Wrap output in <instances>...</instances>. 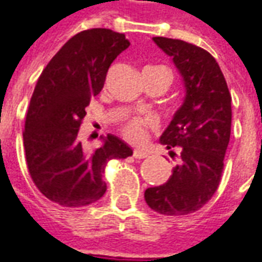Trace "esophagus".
Instances as JSON below:
<instances>
[{
    "instance_id": "esophagus-1",
    "label": "esophagus",
    "mask_w": 262,
    "mask_h": 262,
    "mask_svg": "<svg viewBox=\"0 0 262 262\" xmlns=\"http://www.w3.org/2000/svg\"><path fill=\"white\" fill-rule=\"evenodd\" d=\"M148 156L147 151H144V150H140V148H135L133 150V157L135 159H146Z\"/></svg>"
}]
</instances>
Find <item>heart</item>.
<instances>
[{
  "label": "heart",
  "instance_id": "1",
  "mask_svg": "<svg viewBox=\"0 0 262 262\" xmlns=\"http://www.w3.org/2000/svg\"><path fill=\"white\" fill-rule=\"evenodd\" d=\"M148 69H164V67H148ZM153 119L148 116H132L120 125V133L126 140L139 143L146 137L147 129L153 127Z\"/></svg>",
  "mask_w": 262,
  "mask_h": 262
}]
</instances>
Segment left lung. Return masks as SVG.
<instances>
[{
	"mask_svg": "<svg viewBox=\"0 0 262 262\" xmlns=\"http://www.w3.org/2000/svg\"><path fill=\"white\" fill-rule=\"evenodd\" d=\"M180 70L187 97L160 142L180 163L168 181L147 188L144 199L157 213L196 212L217 191L230 140L231 95L217 61L205 49L180 39L153 37Z\"/></svg>",
	"mask_w": 262,
	"mask_h": 262,
	"instance_id": "1",
	"label": "left lung"
}]
</instances>
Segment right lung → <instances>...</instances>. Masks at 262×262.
Returning a JSON list of instances; mask_svg holds the SVG:
<instances>
[{"label":"right lung","mask_w":262,"mask_h":262,"mask_svg":"<svg viewBox=\"0 0 262 262\" xmlns=\"http://www.w3.org/2000/svg\"><path fill=\"white\" fill-rule=\"evenodd\" d=\"M129 45L123 33L111 29L82 31L64 43L37 80L24 147L32 181L52 202L67 208L97 202L106 191L102 174L109 160L133 154L112 135L94 150H86L78 137L85 108L103 88L112 61Z\"/></svg>","instance_id":"obj_1"}]
</instances>
